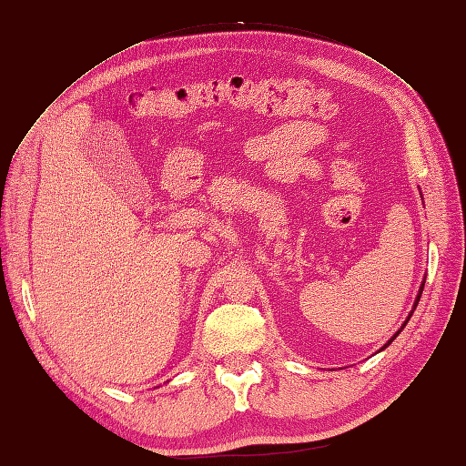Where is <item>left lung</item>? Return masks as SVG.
Returning <instances> with one entry per match:
<instances>
[{
  "label": "left lung",
  "mask_w": 466,
  "mask_h": 466,
  "mask_svg": "<svg viewBox=\"0 0 466 466\" xmlns=\"http://www.w3.org/2000/svg\"><path fill=\"white\" fill-rule=\"evenodd\" d=\"M424 284H426V276H424V281H421V286H420V291H418V298H416V301H414V305H412V311H410V315H408V319H406V320L402 322V327H400V330H399L397 334H392V336H390V340H389V342H387V344H385L383 348H380L379 351H383V350H385V348H387V346H389V344H390V342L394 340V338H397V336H399V334L402 332V329L406 327V324H408V320H410V317H412V313H414V309L418 307V301H420V298H421V291H424Z\"/></svg>",
  "instance_id": "left-lung-1"
}]
</instances>
